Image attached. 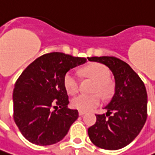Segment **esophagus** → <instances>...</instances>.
Returning <instances> with one entry per match:
<instances>
[{"label": "esophagus", "instance_id": "1", "mask_svg": "<svg viewBox=\"0 0 155 155\" xmlns=\"http://www.w3.org/2000/svg\"><path fill=\"white\" fill-rule=\"evenodd\" d=\"M84 114H86V111H82V110H80L79 111V115L80 116H83Z\"/></svg>", "mask_w": 155, "mask_h": 155}]
</instances>
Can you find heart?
<instances>
[{
    "mask_svg": "<svg viewBox=\"0 0 155 155\" xmlns=\"http://www.w3.org/2000/svg\"><path fill=\"white\" fill-rule=\"evenodd\" d=\"M83 71L86 75L96 81L94 87V93H99L104 97H108L112 93V85L110 81V71L104 64L93 63L86 67ZM80 80L77 74L70 70L64 76V87L69 94H76L79 90ZM101 103L99 94H81L72 99V105L75 109L88 111L97 107Z\"/></svg>",
    "mask_w": 155,
    "mask_h": 155,
    "instance_id": "obj_1",
    "label": "heart"
}]
</instances>
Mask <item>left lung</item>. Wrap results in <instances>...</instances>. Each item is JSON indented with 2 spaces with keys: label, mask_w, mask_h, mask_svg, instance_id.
<instances>
[{
  "label": "left lung",
  "mask_w": 155,
  "mask_h": 155,
  "mask_svg": "<svg viewBox=\"0 0 155 155\" xmlns=\"http://www.w3.org/2000/svg\"><path fill=\"white\" fill-rule=\"evenodd\" d=\"M91 61L104 64L115 79V93L104 109L96 115L88 136L95 146L117 150L126 147L139 135L147 120V95L144 83L130 66L114 56H93Z\"/></svg>",
  "instance_id": "8db88e82"
}]
</instances>
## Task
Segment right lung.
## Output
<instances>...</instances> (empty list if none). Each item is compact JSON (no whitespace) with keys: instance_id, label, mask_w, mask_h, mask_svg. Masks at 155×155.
<instances>
[{"instance_id":"obj_1","label":"right lung","mask_w":155,"mask_h":155,"mask_svg":"<svg viewBox=\"0 0 155 155\" xmlns=\"http://www.w3.org/2000/svg\"><path fill=\"white\" fill-rule=\"evenodd\" d=\"M85 62L84 57L52 52L37 58L21 74L13 94L14 118L30 142L48 146L67 135L79 113L68 108L64 76Z\"/></svg>"}]
</instances>
